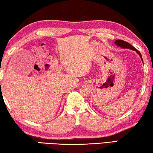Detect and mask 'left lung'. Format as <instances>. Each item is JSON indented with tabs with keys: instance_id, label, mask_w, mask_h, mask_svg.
Wrapping results in <instances>:
<instances>
[{
	"instance_id": "1",
	"label": "left lung",
	"mask_w": 153,
	"mask_h": 153,
	"mask_svg": "<svg viewBox=\"0 0 153 153\" xmlns=\"http://www.w3.org/2000/svg\"><path fill=\"white\" fill-rule=\"evenodd\" d=\"M114 43L116 44L117 46L121 47V48L130 49H131V50H134V51H136V53L140 56V58H141V59L142 60V62H143V59H142V57L141 53H140V52L138 51V50H137L136 48H135V47H134L133 46H132L131 45H130L129 42L123 41V40H116V41H114Z\"/></svg>"
}]
</instances>
